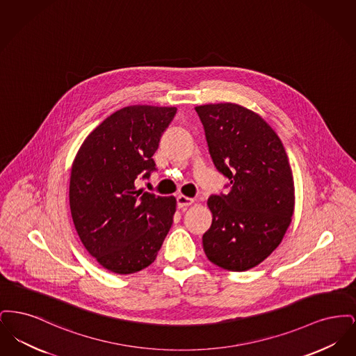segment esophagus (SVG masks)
<instances>
[{"instance_id": "obj_1", "label": "esophagus", "mask_w": 356, "mask_h": 356, "mask_svg": "<svg viewBox=\"0 0 356 356\" xmlns=\"http://www.w3.org/2000/svg\"><path fill=\"white\" fill-rule=\"evenodd\" d=\"M176 200H177V207H179V208H186L188 205H191V204L193 203V199L186 197L184 195H179V196L176 197Z\"/></svg>"}]
</instances>
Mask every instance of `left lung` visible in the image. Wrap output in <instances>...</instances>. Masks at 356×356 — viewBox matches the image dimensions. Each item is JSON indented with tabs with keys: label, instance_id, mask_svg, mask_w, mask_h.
I'll return each instance as SVG.
<instances>
[{
	"label": "left lung",
	"instance_id": "left-lung-1",
	"mask_svg": "<svg viewBox=\"0 0 356 356\" xmlns=\"http://www.w3.org/2000/svg\"><path fill=\"white\" fill-rule=\"evenodd\" d=\"M227 195H211L212 224L203 235L209 261L228 271L254 268L280 244L293 213L295 189L286 149L271 127L236 104L195 108Z\"/></svg>",
	"mask_w": 356,
	"mask_h": 356
}]
</instances>
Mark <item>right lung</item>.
Listing matches in <instances>:
<instances>
[{
    "label": "right lung",
    "mask_w": 356,
    "mask_h": 356,
    "mask_svg": "<svg viewBox=\"0 0 356 356\" xmlns=\"http://www.w3.org/2000/svg\"><path fill=\"white\" fill-rule=\"evenodd\" d=\"M175 106L132 105L85 138L70 172L69 204L86 251L108 271L128 275L152 264L170 232L176 199L136 188L156 170L153 154Z\"/></svg>",
    "instance_id": "add662e5"
}]
</instances>
